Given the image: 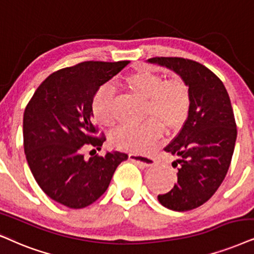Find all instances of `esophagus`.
Segmentation results:
<instances>
[{"label":"esophagus","mask_w":254,"mask_h":254,"mask_svg":"<svg viewBox=\"0 0 254 254\" xmlns=\"http://www.w3.org/2000/svg\"><path fill=\"white\" fill-rule=\"evenodd\" d=\"M129 159L132 160V162H134V163H138V164H143L145 166H150V165L155 164V159L151 158V157L136 155V153H129Z\"/></svg>","instance_id":"1"}]
</instances>
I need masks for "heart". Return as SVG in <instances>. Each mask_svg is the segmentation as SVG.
<instances>
[{
    "instance_id": "heart-1",
    "label": "heart",
    "mask_w": 254,
    "mask_h": 254,
    "mask_svg": "<svg viewBox=\"0 0 254 254\" xmlns=\"http://www.w3.org/2000/svg\"><path fill=\"white\" fill-rule=\"evenodd\" d=\"M124 88L131 94L146 99L145 117L139 125H124L112 134V144L117 149L143 153L149 151L163 133V127L177 130L185 123L191 107V92L184 79L163 77L152 71H137L124 79ZM114 89L102 85L92 98V112L98 123L114 125Z\"/></svg>"
}]
</instances>
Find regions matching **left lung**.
I'll return each mask as SVG.
<instances>
[{
  "instance_id": "8db88e82",
  "label": "left lung",
  "mask_w": 254,
  "mask_h": 254,
  "mask_svg": "<svg viewBox=\"0 0 254 254\" xmlns=\"http://www.w3.org/2000/svg\"><path fill=\"white\" fill-rule=\"evenodd\" d=\"M147 62L165 66L188 83L191 107L177 137L165 147L177 157V183L158 200L170 210L189 211L203 205L218 190L237 139L233 109L225 86L203 64L181 57H153Z\"/></svg>"
}]
</instances>
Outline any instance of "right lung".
I'll return each mask as SVG.
<instances>
[{"mask_svg": "<svg viewBox=\"0 0 254 254\" xmlns=\"http://www.w3.org/2000/svg\"><path fill=\"white\" fill-rule=\"evenodd\" d=\"M129 64L82 62L43 81L23 115V145L35 181L48 197L70 208H83L107 191L127 153L111 151L86 159L83 149L101 150L92 114L96 91Z\"/></svg>", "mask_w": 254, "mask_h": 254, "instance_id": "right-lung-1", "label": "right lung"}]
</instances>
